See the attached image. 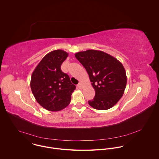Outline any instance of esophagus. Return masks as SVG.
<instances>
[{"label": "esophagus", "instance_id": "esophagus-1", "mask_svg": "<svg viewBox=\"0 0 159 159\" xmlns=\"http://www.w3.org/2000/svg\"><path fill=\"white\" fill-rule=\"evenodd\" d=\"M77 86H78V88H80V89H81V88H83V85H82V84H81V83H80L77 85Z\"/></svg>", "mask_w": 159, "mask_h": 159}]
</instances>
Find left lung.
<instances>
[{"mask_svg": "<svg viewBox=\"0 0 159 159\" xmlns=\"http://www.w3.org/2000/svg\"><path fill=\"white\" fill-rule=\"evenodd\" d=\"M86 68L95 95L88 103L92 108L108 110L120 99L127 84L125 68L112 56L101 51L88 49L75 54Z\"/></svg>", "mask_w": 159, "mask_h": 159, "instance_id": "8db88e82", "label": "left lung"}]
</instances>
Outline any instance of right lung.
<instances>
[{
	"instance_id": "obj_1",
	"label": "right lung",
	"mask_w": 159,
	"mask_h": 159,
	"mask_svg": "<svg viewBox=\"0 0 159 159\" xmlns=\"http://www.w3.org/2000/svg\"><path fill=\"white\" fill-rule=\"evenodd\" d=\"M68 54L61 49L52 51L42 59L33 71L30 88L37 102L51 111L62 110L68 106L76 89L61 65Z\"/></svg>"
}]
</instances>
